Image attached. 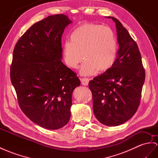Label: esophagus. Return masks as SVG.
Masks as SVG:
<instances>
[{"label": "esophagus", "mask_w": 158, "mask_h": 158, "mask_svg": "<svg viewBox=\"0 0 158 158\" xmlns=\"http://www.w3.org/2000/svg\"><path fill=\"white\" fill-rule=\"evenodd\" d=\"M81 83H82L83 85L87 86V85H88L89 80L87 79V78H83V79H81Z\"/></svg>", "instance_id": "obj_1"}]
</instances>
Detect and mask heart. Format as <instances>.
Returning a JSON list of instances; mask_svg holds the SVG:
<instances>
[{
  "instance_id": "b5f03b06",
  "label": "heart",
  "mask_w": 158,
  "mask_h": 158,
  "mask_svg": "<svg viewBox=\"0 0 158 158\" xmlns=\"http://www.w3.org/2000/svg\"><path fill=\"white\" fill-rule=\"evenodd\" d=\"M70 42L64 44V61L71 69L81 67L80 74L88 76L105 72L114 65L118 44L114 31L107 26L85 23L71 33Z\"/></svg>"
}]
</instances>
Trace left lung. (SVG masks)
Listing matches in <instances>:
<instances>
[{"mask_svg":"<svg viewBox=\"0 0 158 158\" xmlns=\"http://www.w3.org/2000/svg\"><path fill=\"white\" fill-rule=\"evenodd\" d=\"M115 23L119 49L110 69L89 83L96 118L107 126L126 122L135 114L145 81V70L135 40L118 19Z\"/></svg>","mask_w":158,"mask_h":158,"instance_id":"left-lung-1","label":"left lung"}]
</instances>
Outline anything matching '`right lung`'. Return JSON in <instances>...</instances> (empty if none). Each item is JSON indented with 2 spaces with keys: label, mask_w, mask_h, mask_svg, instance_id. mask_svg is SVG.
Listing matches in <instances>:
<instances>
[{
  "label": "right lung",
  "mask_w": 158,
  "mask_h": 158,
  "mask_svg": "<svg viewBox=\"0 0 158 158\" xmlns=\"http://www.w3.org/2000/svg\"><path fill=\"white\" fill-rule=\"evenodd\" d=\"M71 23L65 15L48 16L25 32L13 51L10 79L20 107L33 122L48 129L69 122L73 91L81 84L61 60V37Z\"/></svg>",
  "instance_id": "1"
}]
</instances>
